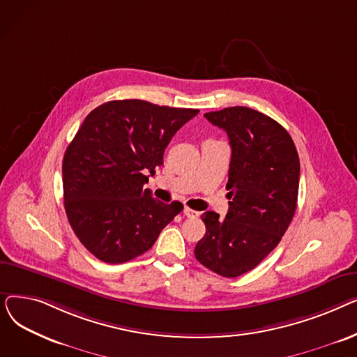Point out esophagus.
Here are the masks:
<instances>
[{"label":"esophagus","mask_w":357,"mask_h":357,"mask_svg":"<svg viewBox=\"0 0 357 357\" xmlns=\"http://www.w3.org/2000/svg\"><path fill=\"white\" fill-rule=\"evenodd\" d=\"M183 214L188 217V218H197L198 215H199V213L198 211H195V210H192V208H190V207H185L183 208Z\"/></svg>","instance_id":"esophagus-1"}]
</instances>
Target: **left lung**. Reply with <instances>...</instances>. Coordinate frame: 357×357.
I'll return each mask as SVG.
<instances>
[{
    "label": "left lung",
    "mask_w": 357,
    "mask_h": 357,
    "mask_svg": "<svg viewBox=\"0 0 357 357\" xmlns=\"http://www.w3.org/2000/svg\"><path fill=\"white\" fill-rule=\"evenodd\" d=\"M231 146L229 211L201 215L205 231L195 257L205 268L236 278L255 269L285 234L296 210L299 158L288 131L248 107L205 112Z\"/></svg>",
    "instance_id": "obj_1"
}]
</instances>
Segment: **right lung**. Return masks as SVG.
<instances>
[{"label":"right lung","mask_w":357,"mask_h":357,"mask_svg":"<svg viewBox=\"0 0 357 357\" xmlns=\"http://www.w3.org/2000/svg\"><path fill=\"white\" fill-rule=\"evenodd\" d=\"M199 109L117 100L92 109L68 146L65 211L82 245L105 264H124L155 245L183 205L144 188L165 149Z\"/></svg>","instance_id":"right-lung-1"}]
</instances>
